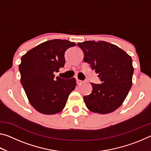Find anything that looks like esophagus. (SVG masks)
Returning a JSON list of instances; mask_svg holds the SVG:
<instances>
[{"label":"esophagus","mask_w":151,"mask_h":151,"mask_svg":"<svg viewBox=\"0 0 151 151\" xmlns=\"http://www.w3.org/2000/svg\"><path fill=\"white\" fill-rule=\"evenodd\" d=\"M76 83H77V84H80V83H83V81H82L81 80H79V79L77 77L76 78Z\"/></svg>","instance_id":"obj_1"}]
</instances>
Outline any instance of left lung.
<instances>
[{
	"label": "left lung",
	"mask_w": 151,
	"mask_h": 151,
	"mask_svg": "<svg viewBox=\"0 0 151 151\" xmlns=\"http://www.w3.org/2000/svg\"><path fill=\"white\" fill-rule=\"evenodd\" d=\"M77 45L84 52V61L90 64L102 82L91 83L92 93L83 98L86 106L95 113H111L123 103L132 86V58L116 45L102 40Z\"/></svg>",
	"instance_id": "left-lung-1"
}]
</instances>
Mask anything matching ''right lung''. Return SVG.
I'll use <instances>...</instances> for the list:
<instances>
[{"label":"right lung","instance_id":"obj_1","mask_svg":"<svg viewBox=\"0 0 151 151\" xmlns=\"http://www.w3.org/2000/svg\"><path fill=\"white\" fill-rule=\"evenodd\" d=\"M75 42L54 39L42 42L22 56L19 65L20 82L30 104L44 114H55L65 108L75 88L76 79H63L55 72L65 66V52Z\"/></svg>","mask_w":151,"mask_h":151}]
</instances>
